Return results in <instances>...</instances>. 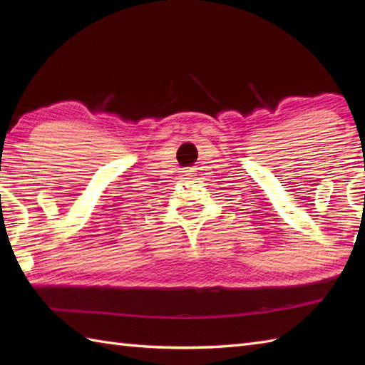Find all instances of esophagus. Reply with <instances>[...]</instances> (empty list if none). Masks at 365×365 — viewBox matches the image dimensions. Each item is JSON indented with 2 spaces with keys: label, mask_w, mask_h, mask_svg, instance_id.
Returning <instances> with one entry per match:
<instances>
[{
  "label": "esophagus",
  "mask_w": 365,
  "mask_h": 365,
  "mask_svg": "<svg viewBox=\"0 0 365 365\" xmlns=\"http://www.w3.org/2000/svg\"><path fill=\"white\" fill-rule=\"evenodd\" d=\"M187 175H188V177H192V175H195V173H192V170H188Z\"/></svg>",
  "instance_id": "34e87169"
}]
</instances>
